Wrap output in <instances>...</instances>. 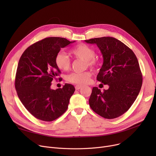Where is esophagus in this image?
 <instances>
[{"label":"esophagus","instance_id":"34e87169","mask_svg":"<svg viewBox=\"0 0 156 156\" xmlns=\"http://www.w3.org/2000/svg\"><path fill=\"white\" fill-rule=\"evenodd\" d=\"M81 87H82V86H81V85H76V86H75V88H76V90H80Z\"/></svg>","mask_w":156,"mask_h":156}]
</instances>
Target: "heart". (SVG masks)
<instances>
[{
	"label": "heart",
	"mask_w": 156,
	"mask_h": 156,
	"mask_svg": "<svg viewBox=\"0 0 156 156\" xmlns=\"http://www.w3.org/2000/svg\"><path fill=\"white\" fill-rule=\"evenodd\" d=\"M72 55L76 59L85 61L86 66L95 68L99 66V61L94 56V49L86 44H80L74 47L71 51ZM56 66L62 71H68L71 66V61L69 57L64 52H59L55 57ZM92 76L91 73L86 71L82 73H72L67 76L66 79L70 83L83 85L88 83Z\"/></svg>",
	"instance_id": "b5f03b06"
}]
</instances>
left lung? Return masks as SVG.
Segmentation results:
<instances>
[{
  "mask_svg": "<svg viewBox=\"0 0 156 156\" xmlns=\"http://www.w3.org/2000/svg\"><path fill=\"white\" fill-rule=\"evenodd\" d=\"M85 42L99 48L104 62L97 80L109 87L103 92L94 87L89 105L104 118H118L130 108L141 89L142 75L138 59L132 50L115 38L104 37Z\"/></svg>",
  "mask_w": 156,
  "mask_h": 156,
  "instance_id": "obj_1",
  "label": "left lung"
}]
</instances>
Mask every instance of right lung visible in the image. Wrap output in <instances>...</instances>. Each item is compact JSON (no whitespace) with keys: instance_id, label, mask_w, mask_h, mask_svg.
<instances>
[{"instance_id":"add662e5","label":"right lung","mask_w":156,"mask_h":156,"mask_svg":"<svg viewBox=\"0 0 156 156\" xmlns=\"http://www.w3.org/2000/svg\"><path fill=\"white\" fill-rule=\"evenodd\" d=\"M75 42L61 37L45 38L28 47L20 57L15 88L23 105L38 119L52 121L68 108L75 90L74 86L66 83L56 90L51 86L61 73L55 63L56 54L61 48Z\"/></svg>"}]
</instances>
